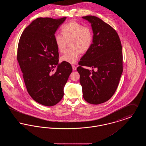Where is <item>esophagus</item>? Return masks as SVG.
I'll return each instance as SVG.
<instances>
[{"instance_id": "esophagus-1", "label": "esophagus", "mask_w": 146, "mask_h": 146, "mask_svg": "<svg viewBox=\"0 0 146 146\" xmlns=\"http://www.w3.org/2000/svg\"><path fill=\"white\" fill-rule=\"evenodd\" d=\"M72 69H73V70H76V67L75 66H74V65H73L72 66Z\"/></svg>"}]
</instances>
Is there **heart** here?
Segmentation results:
<instances>
[{
  "label": "heart",
  "instance_id": "obj_1",
  "mask_svg": "<svg viewBox=\"0 0 146 146\" xmlns=\"http://www.w3.org/2000/svg\"><path fill=\"white\" fill-rule=\"evenodd\" d=\"M62 35L56 33L54 40L58 51L63 52L68 42L71 47L61 57V60L70 64L78 61L80 52H86L90 48L93 40L92 31L89 27L83 26L76 21L64 24L61 28Z\"/></svg>",
  "mask_w": 146,
  "mask_h": 146
}]
</instances>
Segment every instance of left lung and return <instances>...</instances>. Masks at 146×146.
<instances>
[{
    "label": "left lung",
    "instance_id": "obj_1",
    "mask_svg": "<svg viewBox=\"0 0 146 146\" xmlns=\"http://www.w3.org/2000/svg\"><path fill=\"white\" fill-rule=\"evenodd\" d=\"M82 18L90 23L94 35L90 48L82 57L77 71L84 100L91 104H101L109 100L117 89L123 73L122 46L118 33L110 25L96 16Z\"/></svg>",
    "mask_w": 146,
    "mask_h": 146
}]
</instances>
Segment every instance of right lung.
Listing matches in <instances>:
<instances>
[{
  "mask_svg": "<svg viewBox=\"0 0 146 146\" xmlns=\"http://www.w3.org/2000/svg\"><path fill=\"white\" fill-rule=\"evenodd\" d=\"M66 19H35L25 28L18 45L17 59L28 94L35 101L46 106H54L61 100L72 71L70 63H58V50L54 40L57 29Z\"/></svg>",
  "mask_w": 146,
  "mask_h": 146,
  "instance_id": "1",
  "label": "right lung"
}]
</instances>
